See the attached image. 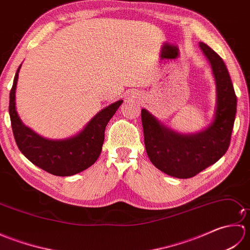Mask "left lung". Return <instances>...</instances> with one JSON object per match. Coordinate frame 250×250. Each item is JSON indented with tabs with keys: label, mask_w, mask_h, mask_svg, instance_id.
<instances>
[{
	"label": "left lung",
	"mask_w": 250,
	"mask_h": 250,
	"mask_svg": "<svg viewBox=\"0 0 250 250\" xmlns=\"http://www.w3.org/2000/svg\"><path fill=\"white\" fill-rule=\"evenodd\" d=\"M200 48L208 60L216 83L213 121L196 133L169 129L147 109L142 124L147 155L161 172L176 178H190L216 163L227 152L236 114V95L224 60L204 43Z\"/></svg>",
	"instance_id": "left-lung-1"
}]
</instances>
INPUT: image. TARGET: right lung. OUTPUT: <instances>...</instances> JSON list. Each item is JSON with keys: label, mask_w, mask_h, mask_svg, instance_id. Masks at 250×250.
I'll list each match as a JSON object with an SVG mask.
<instances>
[{"label": "right lung", "mask_w": 250, "mask_h": 250, "mask_svg": "<svg viewBox=\"0 0 250 250\" xmlns=\"http://www.w3.org/2000/svg\"><path fill=\"white\" fill-rule=\"evenodd\" d=\"M20 67L21 64L16 72L9 94V117L19 150L34 166L56 176H72L91 167L102 151L106 125L124 101H117L100 110L74 136L63 140L46 139L26 126L16 109Z\"/></svg>", "instance_id": "obj_1"}]
</instances>
